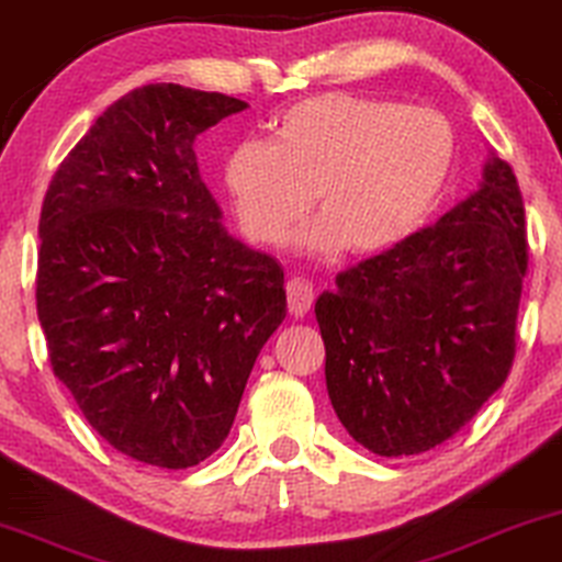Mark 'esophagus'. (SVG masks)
<instances>
[{
    "label": "esophagus",
    "instance_id": "34e87169",
    "mask_svg": "<svg viewBox=\"0 0 562 562\" xmlns=\"http://www.w3.org/2000/svg\"><path fill=\"white\" fill-rule=\"evenodd\" d=\"M313 305V285L305 277H293L288 282V308L295 318H303Z\"/></svg>",
    "mask_w": 562,
    "mask_h": 562
}]
</instances>
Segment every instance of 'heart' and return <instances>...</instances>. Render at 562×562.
<instances>
[{
  "label": "heart",
  "instance_id": "obj_1",
  "mask_svg": "<svg viewBox=\"0 0 562 562\" xmlns=\"http://www.w3.org/2000/svg\"><path fill=\"white\" fill-rule=\"evenodd\" d=\"M454 156L450 123L429 108L355 94H318L269 120L223 161V184L251 241L290 236L305 254H378L403 241L437 200Z\"/></svg>",
  "mask_w": 562,
  "mask_h": 562
}]
</instances>
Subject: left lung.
<instances>
[{"label": "left lung", "instance_id": "left-lung-1", "mask_svg": "<svg viewBox=\"0 0 562 562\" xmlns=\"http://www.w3.org/2000/svg\"><path fill=\"white\" fill-rule=\"evenodd\" d=\"M525 272V203L491 151L477 190L434 226L336 274L316 318L349 437L401 458L460 431L512 370Z\"/></svg>", "mask_w": 562, "mask_h": 562}]
</instances>
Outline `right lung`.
<instances>
[{
	"label": "right lung",
	"instance_id": "1",
	"mask_svg": "<svg viewBox=\"0 0 562 562\" xmlns=\"http://www.w3.org/2000/svg\"><path fill=\"white\" fill-rule=\"evenodd\" d=\"M249 104L179 85L112 102L50 179L37 318L54 375L104 442L182 470L228 437L288 313L274 257L226 231L194 138Z\"/></svg>",
	"mask_w": 562,
	"mask_h": 562
}]
</instances>
